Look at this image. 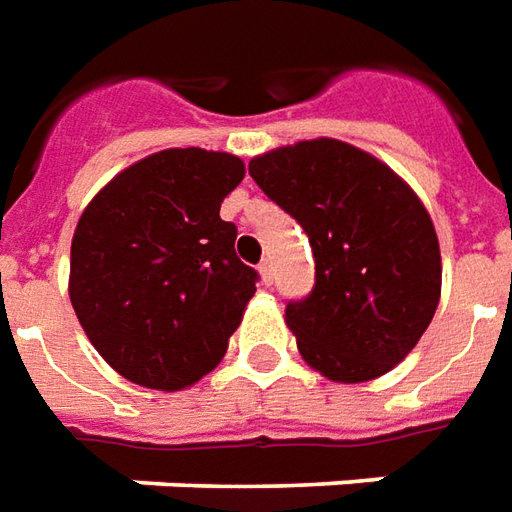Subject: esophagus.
<instances>
[{
	"instance_id": "esophagus-1",
	"label": "esophagus",
	"mask_w": 512,
	"mask_h": 512,
	"mask_svg": "<svg viewBox=\"0 0 512 512\" xmlns=\"http://www.w3.org/2000/svg\"><path fill=\"white\" fill-rule=\"evenodd\" d=\"M257 271H260V283L271 285V263L269 260H263V263L257 266Z\"/></svg>"
}]
</instances>
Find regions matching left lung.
Masks as SVG:
<instances>
[{"instance_id":"1","label":"left lung","mask_w":512,"mask_h":512,"mask_svg":"<svg viewBox=\"0 0 512 512\" xmlns=\"http://www.w3.org/2000/svg\"><path fill=\"white\" fill-rule=\"evenodd\" d=\"M249 173L314 249V291L285 308L305 364L336 384L389 373L440 302V243L423 201L378 156L330 137L266 151Z\"/></svg>"}]
</instances>
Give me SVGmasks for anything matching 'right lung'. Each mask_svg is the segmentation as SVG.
<instances>
[{
  "mask_svg": "<svg viewBox=\"0 0 512 512\" xmlns=\"http://www.w3.org/2000/svg\"><path fill=\"white\" fill-rule=\"evenodd\" d=\"M227 151L168 148L97 193L72 235L69 300L111 370L179 392L218 367L255 297L221 201L243 182Z\"/></svg>",
  "mask_w": 512,
  "mask_h": 512,
  "instance_id": "1",
  "label": "right lung"
}]
</instances>
